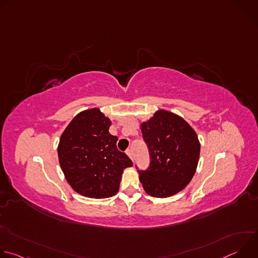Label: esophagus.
Returning a JSON list of instances; mask_svg holds the SVG:
<instances>
[{
    "label": "esophagus",
    "instance_id": "esophagus-1",
    "mask_svg": "<svg viewBox=\"0 0 258 258\" xmlns=\"http://www.w3.org/2000/svg\"><path fill=\"white\" fill-rule=\"evenodd\" d=\"M126 154H127V156L134 161V154H133V151H132L131 149H128V150L126 151Z\"/></svg>",
    "mask_w": 258,
    "mask_h": 258
}]
</instances>
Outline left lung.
<instances>
[{
    "label": "left lung",
    "mask_w": 258,
    "mask_h": 258,
    "mask_svg": "<svg viewBox=\"0 0 258 258\" xmlns=\"http://www.w3.org/2000/svg\"><path fill=\"white\" fill-rule=\"evenodd\" d=\"M141 131L150 153L149 167L138 170L145 192L166 198L185 189L199 161L196 132L185 119L163 109L142 122Z\"/></svg>",
    "instance_id": "1"
}]
</instances>
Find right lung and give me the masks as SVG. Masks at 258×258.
<instances>
[{"label":"right lung","mask_w":258,"mask_h":258,"mask_svg":"<svg viewBox=\"0 0 258 258\" xmlns=\"http://www.w3.org/2000/svg\"><path fill=\"white\" fill-rule=\"evenodd\" d=\"M111 121L98 108L80 112L66 126L58 145L61 169L71 188L90 198L118 192L123 169L133 166L120 152L118 138L109 133Z\"/></svg>","instance_id":"1"}]
</instances>
